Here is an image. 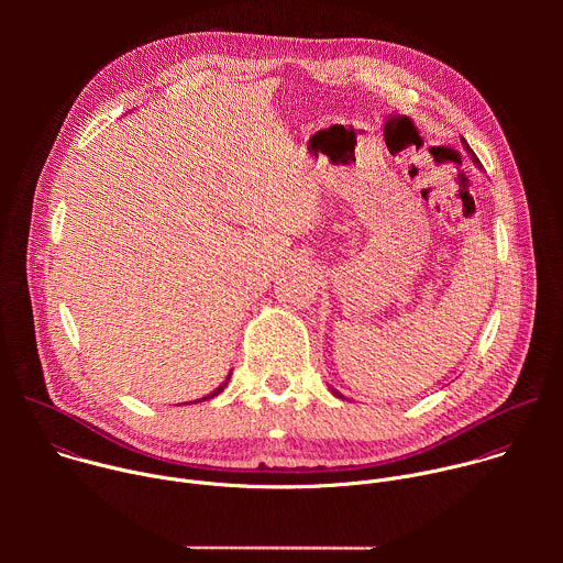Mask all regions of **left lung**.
Listing matches in <instances>:
<instances>
[{"mask_svg":"<svg viewBox=\"0 0 563 563\" xmlns=\"http://www.w3.org/2000/svg\"><path fill=\"white\" fill-rule=\"evenodd\" d=\"M467 148H470V146H467ZM472 159H476V157H474V153H472ZM476 163H478V159H476ZM334 394H336V396H341L336 389H334Z\"/></svg>","mask_w":563,"mask_h":563,"instance_id":"obj_1","label":"left lung"}]
</instances>
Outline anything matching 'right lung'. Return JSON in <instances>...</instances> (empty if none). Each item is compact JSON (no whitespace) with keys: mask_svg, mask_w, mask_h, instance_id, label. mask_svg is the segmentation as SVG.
Instances as JSON below:
<instances>
[{"mask_svg":"<svg viewBox=\"0 0 563 563\" xmlns=\"http://www.w3.org/2000/svg\"><path fill=\"white\" fill-rule=\"evenodd\" d=\"M229 376H231V374H229ZM227 383H229V378H227V380H224V383H222V385H220V387H218V389H216V391H211V394H209V396H205V398H200V400H207V398H213V396H218V394H220V391H222V389H224V385H227Z\"/></svg>","mask_w":563,"mask_h":563,"instance_id":"right-lung-1","label":"right lung"}]
</instances>
